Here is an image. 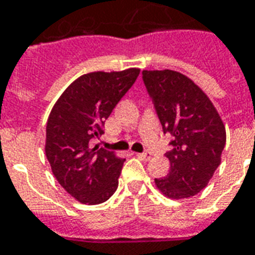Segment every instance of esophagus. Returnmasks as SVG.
I'll list each match as a JSON object with an SVG mask.
<instances>
[{
  "mask_svg": "<svg viewBox=\"0 0 255 255\" xmlns=\"http://www.w3.org/2000/svg\"><path fill=\"white\" fill-rule=\"evenodd\" d=\"M136 157L142 161H149L150 158H151V154H150V153H138Z\"/></svg>",
  "mask_w": 255,
  "mask_h": 255,
  "instance_id": "obj_1",
  "label": "esophagus"
}]
</instances>
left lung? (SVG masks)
I'll return each instance as SVG.
<instances>
[{"label": "left lung", "mask_w": 255, "mask_h": 255, "mask_svg": "<svg viewBox=\"0 0 255 255\" xmlns=\"http://www.w3.org/2000/svg\"><path fill=\"white\" fill-rule=\"evenodd\" d=\"M164 133H171L173 149L166 153L171 169L154 179L165 197L183 199L208 186L221 162L225 127L212 101L191 79L176 71H143Z\"/></svg>", "instance_id": "obj_1"}]
</instances>
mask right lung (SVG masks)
<instances>
[{"label":"right lung","instance_id":"obj_1","mask_svg":"<svg viewBox=\"0 0 255 255\" xmlns=\"http://www.w3.org/2000/svg\"><path fill=\"white\" fill-rule=\"evenodd\" d=\"M139 72L129 68L82 75L68 86L49 115L47 161L61 187L79 202L102 203L117 190L126 160L91 142L104 133L105 120Z\"/></svg>","mask_w":255,"mask_h":255}]
</instances>
